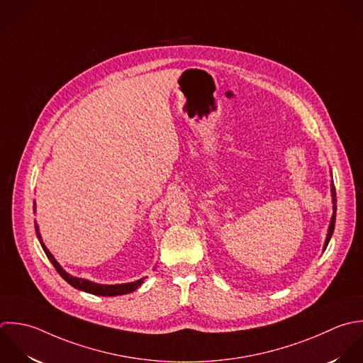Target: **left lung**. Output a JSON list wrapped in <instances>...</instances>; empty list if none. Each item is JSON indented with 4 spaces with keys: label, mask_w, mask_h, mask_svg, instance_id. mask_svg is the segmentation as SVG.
I'll list each match as a JSON object with an SVG mask.
<instances>
[{
    "label": "left lung",
    "mask_w": 363,
    "mask_h": 363,
    "mask_svg": "<svg viewBox=\"0 0 363 363\" xmlns=\"http://www.w3.org/2000/svg\"><path fill=\"white\" fill-rule=\"evenodd\" d=\"M333 201H334V215H333V219H331V225H330V229H328V235H327V240H325V246L324 249H327L330 240H331V236L334 233V229H335V216H337V195H335V188L333 186Z\"/></svg>",
    "instance_id": "obj_1"
}]
</instances>
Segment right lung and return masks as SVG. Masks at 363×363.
Segmentation results:
<instances>
[{
  "instance_id": "obj_1",
  "label": "right lung",
  "mask_w": 363,
  "mask_h": 363,
  "mask_svg": "<svg viewBox=\"0 0 363 363\" xmlns=\"http://www.w3.org/2000/svg\"><path fill=\"white\" fill-rule=\"evenodd\" d=\"M35 208V205H33ZM35 232H36V236L38 239L40 240V233H39V229H38V225L35 223ZM40 246L46 255V257L50 260V263L53 264V267L56 269V272L60 274V277L67 281L72 287L77 289V290H82V291H86V293H90V294H94V296H104V297H113V296H121V294H128V293H133L135 289H138L143 283H144V279H140L134 283H127V284H116V286H103V284H94L91 281H87V280H83V279H76V277H72L69 276L60 266L59 263L53 259V256L50 255V252L45 247V245L40 242Z\"/></svg>"
}]
</instances>
